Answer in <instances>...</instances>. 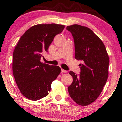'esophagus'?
<instances>
[{
	"label": "esophagus",
	"instance_id": "34e87169",
	"mask_svg": "<svg viewBox=\"0 0 122 122\" xmlns=\"http://www.w3.org/2000/svg\"><path fill=\"white\" fill-rule=\"evenodd\" d=\"M61 72H62V73H66L67 71H65V70L63 69H61Z\"/></svg>",
	"mask_w": 122,
	"mask_h": 122
}]
</instances>
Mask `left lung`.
Wrapping results in <instances>:
<instances>
[{
  "instance_id": "left-lung-1",
  "label": "left lung",
  "mask_w": 122,
  "mask_h": 122,
  "mask_svg": "<svg viewBox=\"0 0 122 122\" xmlns=\"http://www.w3.org/2000/svg\"><path fill=\"white\" fill-rule=\"evenodd\" d=\"M66 30L72 34L75 47V58L82 61L80 73L72 71L73 82L68 86L69 94L77 104L87 106L99 97L108 76L109 60L102 40L89 28L73 25Z\"/></svg>"
}]
</instances>
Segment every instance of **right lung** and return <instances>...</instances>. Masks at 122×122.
<instances>
[{
  "label": "right lung",
  "mask_w": 122,
  "mask_h": 122,
  "mask_svg": "<svg viewBox=\"0 0 122 122\" xmlns=\"http://www.w3.org/2000/svg\"><path fill=\"white\" fill-rule=\"evenodd\" d=\"M64 27L55 23L35 25L25 32L15 47L14 77L21 93L30 100H38L46 96L53 81L61 72L58 66L43 64L40 60L54 37Z\"/></svg>",
  "instance_id": "add662e5"
}]
</instances>
